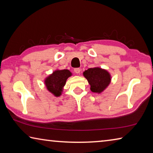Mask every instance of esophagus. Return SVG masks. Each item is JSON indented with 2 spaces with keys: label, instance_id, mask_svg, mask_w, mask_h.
Listing matches in <instances>:
<instances>
[{
  "label": "esophagus",
  "instance_id": "obj_1",
  "mask_svg": "<svg viewBox=\"0 0 153 153\" xmlns=\"http://www.w3.org/2000/svg\"><path fill=\"white\" fill-rule=\"evenodd\" d=\"M74 72L76 74H79L80 73V69L79 68H75Z\"/></svg>",
  "mask_w": 153,
  "mask_h": 153
}]
</instances>
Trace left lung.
<instances>
[{
	"label": "left lung",
	"instance_id": "obj_1",
	"mask_svg": "<svg viewBox=\"0 0 153 153\" xmlns=\"http://www.w3.org/2000/svg\"><path fill=\"white\" fill-rule=\"evenodd\" d=\"M84 76L90 85L93 92L100 93L108 86L111 82V76L108 72L99 68H90L84 72Z\"/></svg>",
	"mask_w": 153,
	"mask_h": 153
}]
</instances>
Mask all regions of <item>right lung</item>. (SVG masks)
Segmentation results:
<instances>
[{"label":"right lung","instance_id":"1","mask_svg":"<svg viewBox=\"0 0 153 153\" xmlns=\"http://www.w3.org/2000/svg\"><path fill=\"white\" fill-rule=\"evenodd\" d=\"M71 76V73L67 69L56 70L45 79L46 86L48 91L56 97H59L61 94L67 79Z\"/></svg>","mask_w":153,"mask_h":153}]
</instances>
